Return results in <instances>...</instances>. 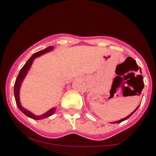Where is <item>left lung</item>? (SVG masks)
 <instances>
[{
    "label": "left lung",
    "instance_id": "1",
    "mask_svg": "<svg viewBox=\"0 0 156 156\" xmlns=\"http://www.w3.org/2000/svg\"><path fill=\"white\" fill-rule=\"evenodd\" d=\"M138 69H139V68H138ZM139 70H140V73H141V68H139ZM139 77H140V78H141V80H142V79H143V77H142V76H141V75H139ZM142 83H143V80H142ZM142 86H144V83H143V84H142ZM143 88H144V87H142V88H141V90H140V92H139V94H141V90H142V89H143ZM138 95H139V94H138ZM139 106H138V107H137V108H136V109H135V110H134V111H133V112H132V113H131V114H129V115H128V116H127V117H126L123 118V119H120V120H118V121L114 122H112V123H119V122H123V121L126 120V119H128V118H129V117H130V116H131V115H132V114H133V113H134V112H136V110H137V109H138V108H139Z\"/></svg>",
    "mask_w": 156,
    "mask_h": 156
}]
</instances>
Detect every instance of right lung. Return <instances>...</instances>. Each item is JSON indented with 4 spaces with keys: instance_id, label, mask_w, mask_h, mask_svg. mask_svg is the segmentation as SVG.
<instances>
[{
    "instance_id": "add662e5",
    "label": "right lung",
    "mask_w": 156,
    "mask_h": 156,
    "mask_svg": "<svg viewBox=\"0 0 156 156\" xmlns=\"http://www.w3.org/2000/svg\"><path fill=\"white\" fill-rule=\"evenodd\" d=\"M53 49V46H50V47H48L47 48H45V49L37 52V53H35L34 54L32 55V56L29 58V59L27 61L26 63L25 64V65L23 66V67H22V69H20L18 76H17V79H16V80H15V87H14V94H15V101H16V103H17V107H18L20 110L21 112L23 113V114H26L27 117L31 118V119H33L39 120V119H45V118L51 117V115H53V114L55 113V110H56V108H55V107H53V108H52L50 109V110H48L47 112H45L44 114H42V115H39V116L35 115V114H34L33 113L30 112V111L27 110V109L23 108V107L22 106V105H21V103H20V89L21 85H22L23 80H24V78H26L27 73H28V71H29L30 68H31V67L32 63H33L34 58L40 56V55L44 54V53L51 51Z\"/></svg>"
}]
</instances>
